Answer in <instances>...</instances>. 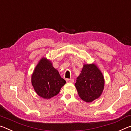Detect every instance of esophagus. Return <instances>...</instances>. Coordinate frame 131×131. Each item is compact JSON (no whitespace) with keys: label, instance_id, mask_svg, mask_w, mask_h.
<instances>
[{"label":"esophagus","instance_id":"1","mask_svg":"<svg viewBox=\"0 0 131 131\" xmlns=\"http://www.w3.org/2000/svg\"><path fill=\"white\" fill-rule=\"evenodd\" d=\"M66 80L67 82H70V83H73L74 82V80L73 79H66Z\"/></svg>","mask_w":131,"mask_h":131}]
</instances>
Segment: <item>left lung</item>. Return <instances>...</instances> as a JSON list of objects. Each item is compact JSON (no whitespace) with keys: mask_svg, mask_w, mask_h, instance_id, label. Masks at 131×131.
I'll return each mask as SVG.
<instances>
[{"mask_svg":"<svg viewBox=\"0 0 131 131\" xmlns=\"http://www.w3.org/2000/svg\"><path fill=\"white\" fill-rule=\"evenodd\" d=\"M104 83L103 74L97 65L84 64L74 86L80 98L85 102L90 103L101 96Z\"/></svg>","mask_w":131,"mask_h":131,"instance_id":"obj_1","label":"left lung"}]
</instances>
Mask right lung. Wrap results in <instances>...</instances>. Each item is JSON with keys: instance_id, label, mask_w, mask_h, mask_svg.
Listing matches in <instances>:
<instances>
[{"instance_id": "1", "label": "right lung", "mask_w": 131, "mask_h": 131, "mask_svg": "<svg viewBox=\"0 0 131 131\" xmlns=\"http://www.w3.org/2000/svg\"><path fill=\"white\" fill-rule=\"evenodd\" d=\"M66 81L47 58L39 60L31 75V84L39 97L49 99L59 93Z\"/></svg>"}]
</instances>
